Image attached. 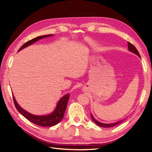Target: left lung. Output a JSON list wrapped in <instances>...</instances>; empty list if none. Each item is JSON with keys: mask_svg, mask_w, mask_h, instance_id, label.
<instances>
[{"mask_svg": "<svg viewBox=\"0 0 152 152\" xmlns=\"http://www.w3.org/2000/svg\"><path fill=\"white\" fill-rule=\"evenodd\" d=\"M128 49H129V51H131V52H132V53H134V54H136V55H137V56H138L139 57H140V53H139V52H138V50H137V49L135 48V46L134 45H133L131 43H130L129 42H128ZM91 115V118H93V121L97 124L98 126H100V127H113V126H116V125H118V124H120V123H121L122 121H124V120L123 121H119V122H116V123H113V124H103V123H102V122H98V121H96V119L93 117V115Z\"/></svg>", "mask_w": 152, "mask_h": 152, "instance_id": "obj_1", "label": "left lung"}]
</instances>
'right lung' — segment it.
Instances as JSON below:
<instances>
[{
    "label": "right lung",
    "instance_id": "add662e5",
    "mask_svg": "<svg viewBox=\"0 0 152 152\" xmlns=\"http://www.w3.org/2000/svg\"><path fill=\"white\" fill-rule=\"evenodd\" d=\"M53 35H42V36H39L37 37L31 39L28 42H26L25 44H24L18 50V51H20V50L22 49H24L25 48H26L28 45L34 44V42H37V41L43 39L45 37H47L52 36ZM69 98H70V94H66L60 99L59 101L58 104L56 106V108H55L54 112L48 115H42V116H38V115H32L28 112L25 111V110L21 108L20 106L18 104L16 101L12 96V98L14 101V103L16 107V108L17 110L23 116H24L26 119H28L31 122L34 123L36 125L42 126V127H52L55 125H56L60 122L64 116V114H65V110L66 108L67 103L68 102Z\"/></svg>",
    "mask_w": 152,
    "mask_h": 152
}]
</instances>
